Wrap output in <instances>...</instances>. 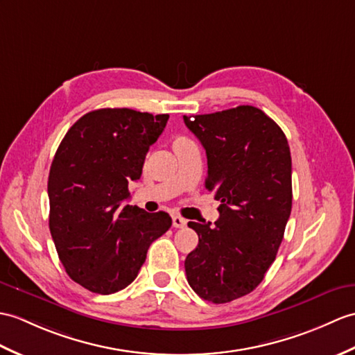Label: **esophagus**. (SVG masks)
Here are the masks:
<instances>
[{
	"instance_id": "34e87169",
	"label": "esophagus",
	"mask_w": 355,
	"mask_h": 355,
	"mask_svg": "<svg viewBox=\"0 0 355 355\" xmlns=\"http://www.w3.org/2000/svg\"><path fill=\"white\" fill-rule=\"evenodd\" d=\"M172 225H174L175 228H184L187 225V220L181 216H172Z\"/></svg>"
}]
</instances>
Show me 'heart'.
Masks as SVG:
<instances>
[{
    "label": "heart",
    "mask_w": 355,
    "mask_h": 355,
    "mask_svg": "<svg viewBox=\"0 0 355 355\" xmlns=\"http://www.w3.org/2000/svg\"><path fill=\"white\" fill-rule=\"evenodd\" d=\"M177 140H178V139H177Z\"/></svg>",
    "instance_id": "1"
}]
</instances>
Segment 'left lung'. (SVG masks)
Instances as JSON below:
<instances>
[{"label": "left lung", "mask_w": 355, "mask_h": 355, "mask_svg": "<svg viewBox=\"0 0 355 355\" xmlns=\"http://www.w3.org/2000/svg\"><path fill=\"white\" fill-rule=\"evenodd\" d=\"M207 154L205 189L220 201L219 219L189 222L198 246L184 260L202 300L225 304L265 278L292 210V159L286 135L257 107L183 116Z\"/></svg>", "instance_id": "obj_1"}]
</instances>
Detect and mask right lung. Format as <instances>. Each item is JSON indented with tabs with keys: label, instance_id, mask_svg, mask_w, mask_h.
Returning a JSON list of instances; mask_svg holds the SVG:
<instances>
[{
	"label": "right lung",
	"instance_id": "right-lung-1",
	"mask_svg": "<svg viewBox=\"0 0 355 355\" xmlns=\"http://www.w3.org/2000/svg\"><path fill=\"white\" fill-rule=\"evenodd\" d=\"M168 119L131 109L94 110L57 148L48 177L49 232L68 275L90 292L125 289L150 245L172 225L168 213L123 204Z\"/></svg>",
	"mask_w": 355,
	"mask_h": 355
}]
</instances>
